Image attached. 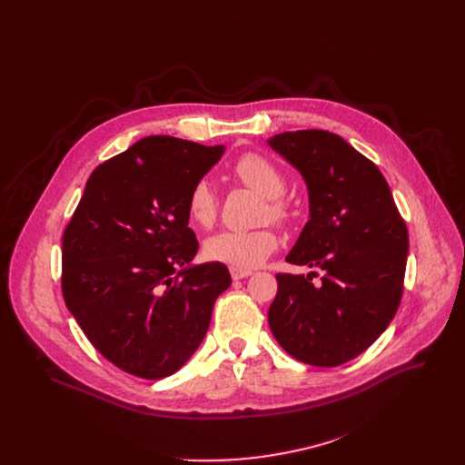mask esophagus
I'll return each instance as SVG.
<instances>
[{
    "label": "esophagus",
    "mask_w": 465,
    "mask_h": 465,
    "mask_svg": "<svg viewBox=\"0 0 465 465\" xmlns=\"http://www.w3.org/2000/svg\"><path fill=\"white\" fill-rule=\"evenodd\" d=\"M230 274H232V278L237 282V280H244V278L252 276V271H246V269H235V267H232V269H230Z\"/></svg>",
    "instance_id": "esophagus-1"
}]
</instances>
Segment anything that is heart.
<instances>
[{"mask_svg":"<svg viewBox=\"0 0 465 465\" xmlns=\"http://www.w3.org/2000/svg\"><path fill=\"white\" fill-rule=\"evenodd\" d=\"M232 174L267 198V208L262 210V219H272L280 224H287L292 219V206L283 196L287 180L283 171L267 156L259 153H246L232 165ZM187 217L191 224L198 228H212L219 201L213 185L208 180H198L193 183L185 203ZM280 244L278 233L272 226H261L255 230H223L212 235L204 242V253L208 259L224 262L235 269H255L271 257Z\"/></svg>","mask_w":465,"mask_h":465,"instance_id":"obj_1","label":"heart"}]
</instances>
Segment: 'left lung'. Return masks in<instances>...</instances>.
Here are the masks:
<instances>
[{"label":"left lung","instance_id":"1","mask_svg":"<svg viewBox=\"0 0 465 465\" xmlns=\"http://www.w3.org/2000/svg\"><path fill=\"white\" fill-rule=\"evenodd\" d=\"M269 143L309 187L311 219L287 261L322 271L276 274L269 323L300 362L341 366L366 351L400 309L409 230L377 165L333 132H283Z\"/></svg>","mask_w":465,"mask_h":465}]
</instances>
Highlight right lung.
Segmentation results:
<instances>
[{
    "mask_svg": "<svg viewBox=\"0 0 465 465\" xmlns=\"http://www.w3.org/2000/svg\"><path fill=\"white\" fill-rule=\"evenodd\" d=\"M223 153L143 138L95 167L64 230V302L94 348L130 375L162 379L182 368L232 283L223 262L185 269L198 250L187 194Z\"/></svg>",
    "mask_w": 465,
    "mask_h": 465,
    "instance_id": "add662e5",
    "label": "right lung"
}]
</instances>
